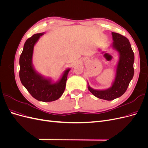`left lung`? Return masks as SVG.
Masks as SVG:
<instances>
[{"instance_id":"1","label":"left lung","mask_w":148,"mask_h":148,"mask_svg":"<svg viewBox=\"0 0 148 148\" xmlns=\"http://www.w3.org/2000/svg\"><path fill=\"white\" fill-rule=\"evenodd\" d=\"M113 42L112 47L119 53V60L116 69L115 77L112 86L98 90L89 86L88 88L92 95L101 99L112 101L122 96L127 91L134 75L133 51L128 39L117 33H112Z\"/></svg>"}]
</instances>
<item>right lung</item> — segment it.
I'll return each mask as SVG.
<instances>
[{
  "label": "right lung",
  "instance_id": "1",
  "mask_svg": "<svg viewBox=\"0 0 148 148\" xmlns=\"http://www.w3.org/2000/svg\"><path fill=\"white\" fill-rule=\"evenodd\" d=\"M44 33L35 34L26 40L20 57V79L22 84L36 99L51 102L59 99L64 93L70 69L64 71L60 79L53 83L51 78H46L36 70L32 63L35 44Z\"/></svg>",
  "mask_w": 148,
  "mask_h": 148
}]
</instances>
